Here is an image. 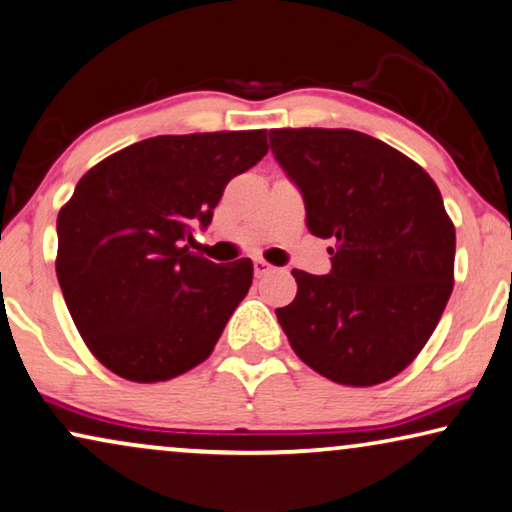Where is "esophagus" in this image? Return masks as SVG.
I'll return each instance as SVG.
<instances>
[{
    "instance_id": "obj_1",
    "label": "esophagus",
    "mask_w": 512,
    "mask_h": 512,
    "mask_svg": "<svg viewBox=\"0 0 512 512\" xmlns=\"http://www.w3.org/2000/svg\"><path fill=\"white\" fill-rule=\"evenodd\" d=\"M253 266H255V276H257V278H262V276H266V273L273 271V266H271L269 262H266V259H259V257L255 259Z\"/></svg>"
}]
</instances>
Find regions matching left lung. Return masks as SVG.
Listing matches in <instances>:
<instances>
[{"label":"left lung","instance_id":"8db88e82","mask_svg":"<svg viewBox=\"0 0 512 512\" xmlns=\"http://www.w3.org/2000/svg\"><path fill=\"white\" fill-rule=\"evenodd\" d=\"M271 153L299 185L306 225L334 239L327 276L294 269L278 322L301 362L338 385L401 373L455 285V225L436 183L397 148L355 129H271Z\"/></svg>","mask_w":512,"mask_h":512}]
</instances>
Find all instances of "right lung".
Wrapping results in <instances>:
<instances>
[{"label": "right lung", "mask_w": 512, "mask_h": 512, "mask_svg": "<svg viewBox=\"0 0 512 512\" xmlns=\"http://www.w3.org/2000/svg\"><path fill=\"white\" fill-rule=\"evenodd\" d=\"M266 150L264 129L153 136L78 181L57 213L55 271L78 334L115 376L162 383L211 355L253 262L192 253V229Z\"/></svg>", "instance_id": "right-lung-1"}]
</instances>
